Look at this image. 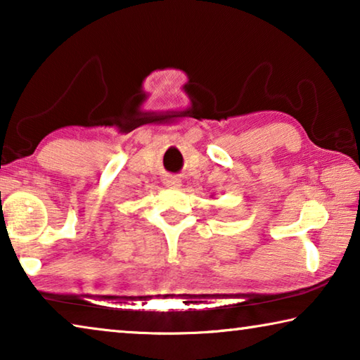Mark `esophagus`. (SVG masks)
<instances>
[{"label": "esophagus", "mask_w": 360, "mask_h": 360, "mask_svg": "<svg viewBox=\"0 0 360 360\" xmlns=\"http://www.w3.org/2000/svg\"><path fill=\"white\" fill-rule=\"evenodd\" d=\"M163 182H165L167 187H179L181 186V179L178 178V176H174V174L165 176V179H163Z\"/></svg>", "instance_id": "esophagus-1"}]
</instances>
